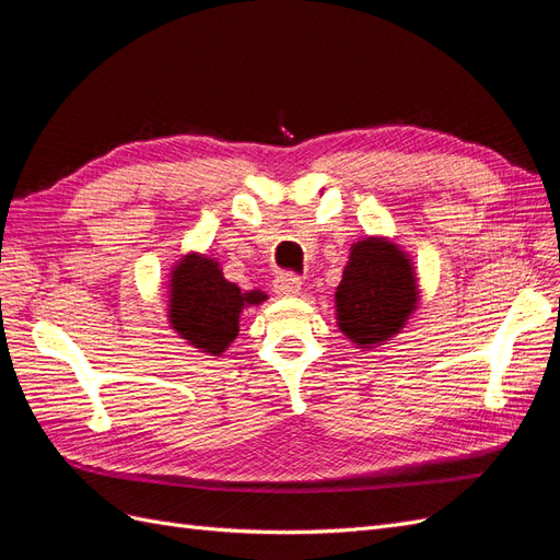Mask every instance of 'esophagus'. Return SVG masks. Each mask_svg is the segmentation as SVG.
Here are the masks:
<instances>
[{"mask_svg": "<svg viewBox=\"0 0 560 560\" xmlns=\"http://www.w3.org/2000/svg\"><path fill=\"white\" fill-rule=\"evenodd\" d=\"M273 292L278 296H284V299L299 296L301 294V280L296 276H292V273H280L276 278V282H273Z\"/></svg>", "mask_w": 560, "mask_h": 560, "instance_id": "1", "label": "esophagus"}]
</instances>
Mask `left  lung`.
<instances>
[{
	"label": "left lung",
	"instance_id": "left-lung-1",
	"mask_svg": "<svg viewBox=\"0 0 560 560\" xmlns=\"http://www.w3.org/2000/svg\"><path fill=\"white\" fill-rule=\"evenodd\" d=\"M334 303L336 325L354 348L385 346L418 311L413 259L385 235H366L352 243Z\"/></svg>",
	"mask_w": 560,
	"mask_h": 560
}]
</instances>
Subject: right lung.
<instances>
[{
	"label": "right lung",
	"mask_w": 560,
	"mask_h": 560,
	"mask_svg": "<svg viewBox=\"0 0 560 560\" xmlns=\"http://www.w3.org/2000/svg\"><path fill=\"white\" fill-rule=\"evenodd\" d=\"M266 299L261 290L243 292L229 282L214 257L186 252L167 280V325L191 348L219 358L241 331V313Z\"/></svg>",
	"instance_id": "obj_1"
}]
</instances>
